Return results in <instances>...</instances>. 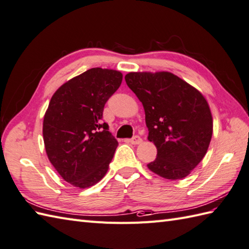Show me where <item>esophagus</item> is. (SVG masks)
<instances>
[{
    "mask_svg": "<svg viewBox=\"0 0 249 249\" xmlns=\"http://www.w3.org/2000/svg\"><path fill=\"white\" fill-rule=\"evenodd\" d=\"M129 142L131 143V144H140L141 142H142V138L141 137H139V136H135V137H132L130 140H129Z\"/></svg>",
    "mask_w": 249,
    "mask_h": 249,
    "instance_id": "obj_1",
    "label": "esophagus"
}]
</instances>
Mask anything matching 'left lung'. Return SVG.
Here are the masks:
<instances>
[{"label": "left lung", "mask_w": 249, "mask_h": 249, "mask_svg": "<svg viewBox=\"0 0 249 249\" xmlns=\"http://www.w3.org/2000/svg\"><path fill=\"white\" fill-rule=\"evenodd\" d=\"M125 80L142 103L147 139L157 147V158L147 167L171 180L187 177L211 141L213 121L206 98L170 72H130Z\"/></svg>", "instance_id": "obj_1"}]
</instances>
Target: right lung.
I'll return each mask as SVG.
<instances>
[{
	"instance_id": "add662e5",
	"label": "right lung",
	"mask_w": 249,
	"mask_h": 249,
	"mask_svg": "<svg viewBox=\"0 0 249 249\" xmlns=\"http://www.w3.org/2000/svg\"><path fill=\"white\" fill-rule=\"evenodd\" d=\"M123 75L93 68L63 84L52 96L43 119L49 160L72 186L86 189L106 175L118 141L103 111L122 83Z\"/></svg>"
}]
</instances>
